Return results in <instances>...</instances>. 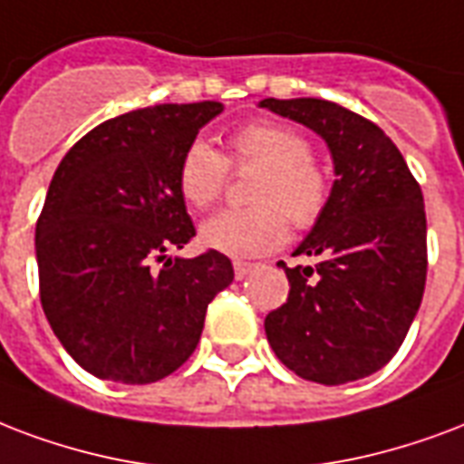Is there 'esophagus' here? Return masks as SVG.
<instances>
[{"instance_id":"1","label":"esophagus","mask_w":464,"mask_h":464,"mask_svg":"<svg viewBox=\"0 0 464 464\" xmlns=\"http://www.w3.org/2000/svg\"><path fill=\"white\" fill-rule=\"evenodd\" d=\"M257 265L253 263H233V272H236V279H246L250 272L256 270Z\"/></svg>"}]
</instances>
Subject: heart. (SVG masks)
<instances>
[{"mask_svg":"<svg viewBox=\"0 0 464 464\" xmlns=\"http://www.w3.org/2000/svg\"><path fill=\"white\" fill-rule=\"evenodd\" d=\"M233 172H256L247 185L253 207L231 208L201 226V243L231 257L272 253L287 240L289 224L311 228L331 199L328 172L311 158V143L292 126L250 121L228 136L226 155L192 140L177 165V189L197 211L221 199Z\"/></svg>","mask_w":464,"mask_h":464,"instance_id":"heart-1","label":"heart"}]
</instances>
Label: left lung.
<instances>
[{
    "label": "left lung",
    "instance_id": "1",
    "mask_svg": "<svg viewBox=\"0 0 464 464\" xmlns=\"http://www.w3.org/2000/svg\"><path fill=\"white\" fill-rule=\"evenodd\" d=\"M260 106L304 123L334 158L331 199L287 267V304L265 334L299 377L345 384L394 358L423 299L429 250L419 182L392 138L365 116L326 99H263Z\"/></svg>",
    "mask_w": 464,
    "mask_h": 464
}]
</instances>
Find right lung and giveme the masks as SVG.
Instances as JSON below:
<instances>
[{
	"label": "right lung",
	"mask_w": 464,
	"mask_h": 464,
	"mask_svg": "<svg viewBox=\"0 0 464 464\" xmlns=\"http://www.w3.org/2000/svg\"><path fill=\"white\" fill-rule=\"evenodd\" d=\"M218 102L155 104L99 123L67 150L35 224L41 304L53 334L99 380L150 384L185 365L207 306L233 282L194 238L177 165ZM155 259L166 260L160 271Z\"/></svg>",
	"instance_id": "obj_1"
}]
</instances>
